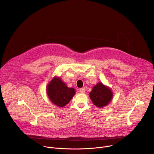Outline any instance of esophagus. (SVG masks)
<instances>
[{
	"instance_id": "esophagus-1",
	"label": "esophagus",
	"mask_w": 154,
	"mask_h": 154,
	"mask_svg": "<svg viewBox=\"0 0 154 154\" xmlns=\"http://www.w3.org/2000/svg\"><path fill=\"white\" fill-rule=\"evenodd\" d=\"M79 91L81 93H84L85 92V88H80L79 90Z\"/></svg>"
}]
</instances>
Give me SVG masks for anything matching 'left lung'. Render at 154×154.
<instances>
[{
    "instance_id": "1",
    "label": "left lung",
    "mask_w": 154,
    "mask_h": 154,
    "mask_svg": "<svg viewBox=\"0 0 154 154\" xmlns=\"http://www.w3.org/2000/svg\"><path fill=\"white\" fill-rule=\"evenodd\" d=\"M90 97L94 105L99 108L107 105L113 98V93L108 86L98 83L90 93Z\"/></svg>"
}]
</instances>
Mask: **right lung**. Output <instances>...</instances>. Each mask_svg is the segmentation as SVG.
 <instances>
[{
    "mask_svg": "<svg viewBox=\"0 0 154 154\" xmlns=\"http://www.w3.org/2000/svg\"><path fill=\"white\" fill-rule=\"evenodd\" d=\"M47 93L54 104L63 107L70 102L75 91L73 88H68L60 78L55 77L47 86Z\"/></svg>",
    "mask_w": 154,
    "mask_h": 154,
    "instance_id": "add662e5",
    "label": "right lung"
}]
</instances>
